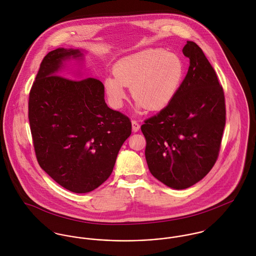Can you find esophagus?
I'll use <instances>...</instances> for the list:
<instances>
[{"label": "esophagus", "instance_id": "34e87169", "mask_svg": "<svg viewBox=\"0 0 256 256\" xmlns=\"http://www.w3.org/2000/svg\"><path fill=\"white\" fill-rule=\"evenodd\" d=\"M140 129V124L136 120H132V130L133 132H138Z\"/></svg>", "mask_w": 256, "mask_h": 256}]
</instances>
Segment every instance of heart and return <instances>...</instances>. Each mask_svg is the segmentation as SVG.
Returning a JSON list of instances; mask_svg holds the SVG:
<instances>
[{"mask_svg": "<svg viewBox=\"0 0 256 256\" xmlns=\"http://www.w3.org/2000/svg\"><path fill=\"white\" fill-rule=\"evenodd\" d=\"M114 76L104 82L113 106L120 108L126 98V86L139 108L154 111L166 106L178 92L184 76L182 59L162 48H148L120 59L113 68Z\"/></svg>", "mask_w": 256, "mask_h": 256, "instance_id": "heart-1", "label": "heart"}]
</instances>
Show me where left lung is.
I'll use <instances>...</instances> for the list:
<instances>
[{"mask_svg":"<svg viewBox=\"0 0 256 256\" xmlns=\"http://www.w3.org/2000/svg\"><path fill=\"white\" fill-rule=\"evenodd\" d=\"M182 52L190 65L178 92L141 126L150 174L174 189L194 185L212 170L226 124L224 90L214 68L195 42L187 41Z\"/></svg>","mask_w":256,"mask_h":256,"instance_id":"1","label":"left lung"}]
</instances>
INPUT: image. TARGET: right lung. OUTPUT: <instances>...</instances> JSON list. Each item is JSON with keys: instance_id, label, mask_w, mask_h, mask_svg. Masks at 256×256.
I'll use <instances>...</instances> for the list:
<instances>
[{"instance_id": "add662e5", "label": "right lung", "mask_w": 256, "mask_h": 256, "mask_svg": "<svg viewBox=\"0 0 256 256\" xmlns=\"http://www.w3.org/2000/svg\"><path fill=\"white\" fill-rule=\"evenodd\" d=\"M78 49L58 48L42 60L30 92L28 119L37 162L56 182L86 193L111 174L132 124L104 100V86L94 78L57 74Z\"/></svg>"}]
</instances>
